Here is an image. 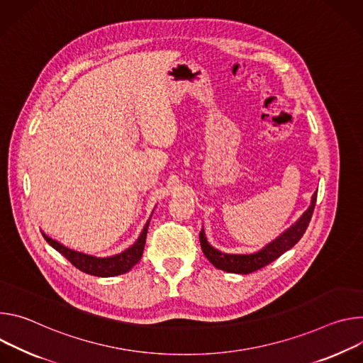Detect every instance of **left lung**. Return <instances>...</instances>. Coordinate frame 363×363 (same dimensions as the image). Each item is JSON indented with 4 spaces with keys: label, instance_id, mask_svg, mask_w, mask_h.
Listing matches in <instances>:
<instances>
[{
    "label": "left lung",
    "instance_id": "8db88e82",
    "mask_svg": "<svg viewBox=\"0 0 363 363\" xmlns=\"http://www.w3.org/2000/svg\"><path fill=\"white\" fill-rule=\"evenodd\" d=\"M317 191L311 197L310 208L303 213V216L284 233H281L272 242L267 244L262 250L252 252V254H225L219 250H215L212 245H209L208 239L205 236V232H200V247L205 257L219 269L235 272V274H250L257 269H261L262 267L271 264L274 259H277L279 255H283L286 251L293 248L301 236L304 235L310 219L313 216V211L315 206Z\"/></svg>",
    "mask_w": 363,
    "mask_h": 363
}]
</instances>
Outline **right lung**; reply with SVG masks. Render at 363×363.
<instances>
[{
    "label": "right lung",
    "mask_w": 363,
    "mask_h": 363,
    "mask_svg": "<svg viewBox=\"0 0 363 363\" xmlns=\"http://www.w3.org/2000/svg\"><path fill=\"white\" fill-rule=\"evenodd\" d=\"M150 219L145 223L141 235L138 236V239L135 240L134 245H131L130 248H127L125 251L119 252L116 255L104 257V258L89 255V254L80 252V251H76V250H70V248L65 247L63 244L57 242L56 239L48 236L46 233H43V236L56 251H59L77 269H80L82 272H86V274H91V275H96V277H113V275L125 274L141 259L143 252H144V245H145V238H147Z\"/></svg>",
    "instance_id": "1"
}]
</instances>
